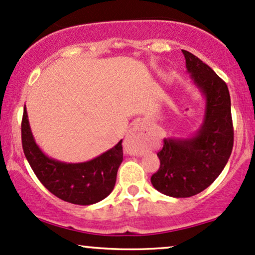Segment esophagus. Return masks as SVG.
<instances>
[{
	"mask_svg": "<svg viewBox=\"0 0 255 255\" xmlns=\"http://www.w3.org/2000/svg\"><path fill=\"white\" fill-rule=\"evenodd\" d=\"M146 133L145 128L141 124L134 126L128 131L127 136L125 139V151L130 155L141 154L143 149V141H145Z\"/></svg>",
	"mask_w": 255,
	"mask_h": 255,
	"instance_id": "34e87169",
	"label": "esophagus"
}]
</instances>
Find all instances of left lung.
Returning a JSON list of instances; mask_svg holds the SVG:
<instances>
[{
    "label": "left lung",
    "mask_w": 255,
    "mask_h": 255,
    "mask_svg": "<svg viewBox=\"0 0 255 255\" xmlns=\"http://www.w3.org/2000/svg\"><path fill=\"white\" fill-rule=\"evenodd\" d=\"M188 73L205 98L204 118L194 136L167 137L158 152L160 167L151 177L161 194L191 197L207 189L225 168L234 143L228 87L214 70L182 50Z\"/></svg>",
    "instance_id": "obj_1"
}]
</instances>
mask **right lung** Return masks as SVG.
<instances>
[{
	"label": "right lung",
	"instance_id": "obj_1",
	"mask_svg": "<svg viewBox=\"0 0 255 255\" xmlns=\"http://www.w3.org/2000/svg\"><path fill=\"white\" fill-rule=\"evenodd\" d=\"M22 148L35 176L58 198L78 205L102 201L113 191L118 170L124 160L122 140L113 148L84 162H64L52 159L36 145L29 127L26 106L21 124Z\"/></svg>",
	"mask_w": 255,
	"mask_h": 255
}]
</instances>
